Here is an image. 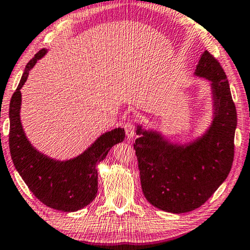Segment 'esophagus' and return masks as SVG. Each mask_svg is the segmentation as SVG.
<instances>
[{"label": "esophagus", "instance_id": "obj_1", "mask_svg": "<svg viewBox=\"0 0 250 250\" xmlns=\"http://www.w3.org/2000/svg\"><path fill=\"white\" fill-rule=\"evenodd\" d=\"M135 128H137V125H135V122L133 119H129L126 121L125 124V131L126 137L132 138L135 132Z\"/></svg>", "mask_w": 250, "mask_h": 250}]
</instances>
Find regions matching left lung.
Returning a JSON list of instances; mask_svg holds the SVG:
<instances>
[{"label":"left lung","mask_w":250,"mask_h":250,"mask_svg":"<svg viewBox=\"0 0 250 250\" xmlns=\"http://www.w3.org/2000/svg\"><path fill=\"white\" fill-rule=\"evenodd\" d=\"M195 75L211 82L215 117L204 137L175 146L159 134L142 131L133 143L142 192L158 208L186 213L201 207L226 180L234 161L237 112L225 71L205 50Z\"/></svg>","instance_id":"1"}]
</instances>
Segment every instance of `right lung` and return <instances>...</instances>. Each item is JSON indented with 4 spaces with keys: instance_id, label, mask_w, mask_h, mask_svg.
<instances>
[{
    "instance_id": "1",
    "label": "right lung",
    "mask_w": 250,
    "mask_h": 250,
    "mask_svg": "<svg viewBox=\"0 0 250 250\" xmlns=\"http://www.w3.org/2000/svg\"><path fill=\"white\" fill-rule=\"evenodd\" d=\"M46 54L41 49L27 62L10 104L8 145L14 167L36 198L54 209L75 211L94 201L98 191L97 164L111 147L125 139L124 129H115L101 135L89 149L76 159L59 162L37 152L25 137L20 120L22 94L28 71Z\"/></svg>"
}]
</instances>
